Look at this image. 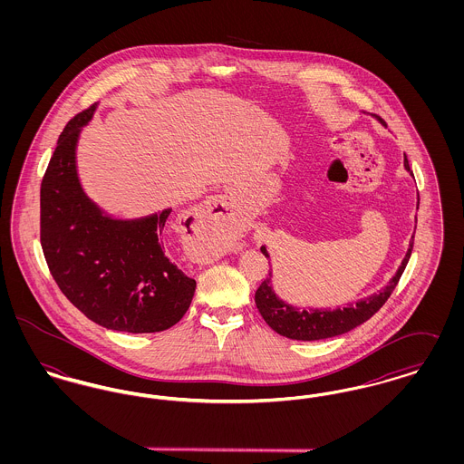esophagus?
<instances>
[{
	"instance_id": "1",
	"label": "esophagus",
	"mask_w": 464,
	"mask_h": 464,
	"mask_svg": "<svg viewBox=\"0 0 464 464\" xmlns=\"http://www.w3.org/2000/svg\"><path fill=\"white\" fill-rule=\"evenodd\" d=\"M235 218V203L229 197H214L207 201L197 222L207 227H219Z\"/></svg>"
}]
</instances>
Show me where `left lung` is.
Wrapping results in <instances>:
<instances>
[{
    "label": "left lung",
    "instance_id": "8db88e82",
    "mask_svg": "<svg viewBox=\"0 0 464 464\" xmlns=\"http://www.w3.org/2000/svg\"><path fill=\"white\" fill-rule=\"evenodd\" d=\"M403 163H405V169L411 170L407 156H405ZM412 246H414V237H412L411 248H409L403 263L398 267L397 275L386 287L382 288L379 294H374L350 308L334 309V311H320V309H313V311L303 309L301 311L294 306H288L284 301H280L275 295V292L271 290V284H269L271 273L256 292V304H257L259 313L263 314L266 324L273 331L278 332L280 335H285L288 339L318 341V339L341 335L344 332H350L354 327L362 325L363 322H367L371 316H374L379 309L382 308V304L388 301V297L392 295V292L395 290L400 282V276L411 259ZM261 252L265 254L266 257H269L265 246L261 248Z\"/></svg>",
    "mask_w": 464,
    "mask_h": 464
}]
</instances>
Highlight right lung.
<instances>
[{
  "label": "right lung",
  "mask_w": 464,
  "mask_h": 464,
  "mask_svg": "<svg viewBox=\"0 0 464 464\" xmlns=\"http://www.w3.org/2000/svg\"><path fill=\"white\" fill-rule=\"evenodd\" d=\"M93 110L67 123L42 180L44 261L63 294L92 322L130 334L167 331L189 308L197 282L163 250L172 210L142 221H112L83 195L74 148Z\"/></svg>",
  "instance_id": "add662e5"
}]
</instances>
